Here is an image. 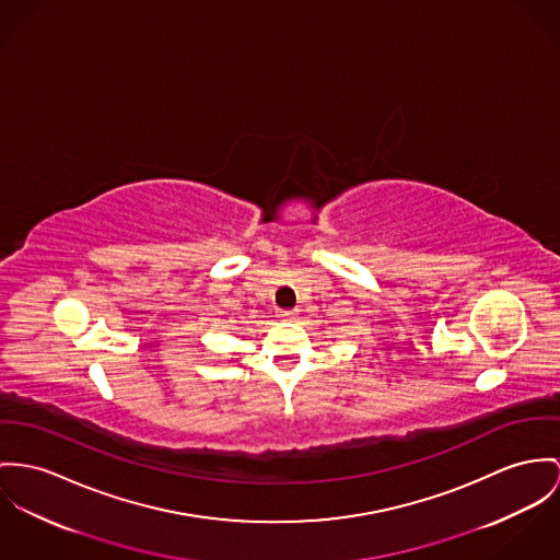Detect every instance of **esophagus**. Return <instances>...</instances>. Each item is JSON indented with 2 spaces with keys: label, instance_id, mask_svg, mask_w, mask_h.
Returning <instances> with one entry per match:
<instances>
[{
  "label": "esophagus",
  "instance_id": "obj_1",
  "mask_svg": "<svg viewBox=\"0 0 560 560\" xmlns=\"http://www.w3.org/2000/svg\"><path fill=\"white\" fill-rule=\"evenodd\" d=\"M281 317L288 319V322H294V319L299 317V311H296V308H292V311H281Z\"/></svg>",
  "mask_w": 560,
  "mask_h": 560
}]
</instances>
